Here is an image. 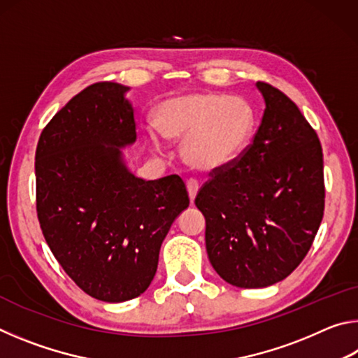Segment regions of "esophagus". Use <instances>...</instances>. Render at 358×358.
<instances>
[{
	"label": "esophagus",
	"instance_id": "esophagus-1",
	"mask_svg": "<svg viewBox=\"0 0 358 358\" xmlns=\"http://www.w3.org/2000/svg\"><path fill=\"white\" fill-rule=\"evenodd\" d=\"M186 187H187V192H189V199H191V202H192L194 197H196L197 191H199V181L197 180H192V178L187 180Z\"/></svg>",
	"mask_w": 358,
	"mask_h": 358
}]
</instances>
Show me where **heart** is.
<instances>
[{
	"label": "heart",
	"instance_id": "heart-1",
	"mask_svg": "<svg viewBox=\"0 0 358 358\" xmlns=\"http://www.w3.org/2000/svg\"><path fill=\"white\" fill-rule=\"evenodd\" d=\"M155 123L161 136L185 138L183 156L192 167L216 171L237 159L250 143L256 115L243 98L194 93L162 102ZM148 138L155 148H161L156 132L148 131Z\"/></svg>",
	"mask_w": 358,
	"mask_h": 358
}]
</instances>
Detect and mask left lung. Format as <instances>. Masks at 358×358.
Here are the masks:
<instances>
[{
	"label": "left lung",
	"mask_w": 358,
	"mask_h": 358,
	"mask_svg": "<svg viewBox=\"0 0 358 358\" xmlns=\"http://www.w3.org/2000/svg\"><path fill=\"white\" fill-rule=\"evenodd\" d=\"M262 121L237 159L210 172L196 207L208 259L224 281L266 287L310 251L324 216V159L316 131L280 90L257 82Z\"/></svg>",
	"instance_id": "left-lung-1"
}]
</instances>
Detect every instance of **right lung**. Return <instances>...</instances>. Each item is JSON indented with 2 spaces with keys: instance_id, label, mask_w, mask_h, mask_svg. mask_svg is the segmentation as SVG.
Wrapping results in <instances>:
<instances>
[{
  "instance_id": "add662e5",
  "label": "right lung",
  "mask_w": 358,
  "mask_h": 358,
  "mask_svg": "<svg viewBox=\"0 0 358 358\" xmlns=\"http://www.w3.org/2000/svg\"><path fill=\"white\" fill-rule=\"evenodd\" d=\"M113 82L90 85L55 113L36 148V210L48 248L85 294L126 301L153 281L162 240L189 205L178 175L145 181L120 148L134 110Z\"/></svg>"
}]
</instances>
